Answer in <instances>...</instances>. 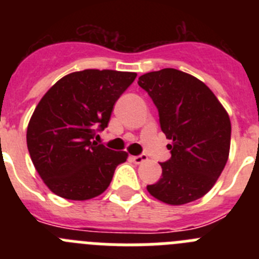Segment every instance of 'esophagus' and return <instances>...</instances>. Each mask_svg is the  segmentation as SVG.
<instances>
[{"mask_svg": "<svg viewBox=\"0 0 259 259\" xmlns=\"http://www.w3.org/2000/svg\"><path fill=\"white\" fill-rule=\"evenodd\" d=\"M146 159H148V155L146 154H139V155H134V157H132V161L137 164L143 163V162H145Z\"/></svg>", "mask_w": 259, "mask_h": 259, "instance_id": "34e87169", "label": "esophagus"}]
</instances>
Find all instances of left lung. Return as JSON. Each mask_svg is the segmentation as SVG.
I'll return each mask as SVG.
<instances>
[{
	"label": "left lung",
	"instance_id": "8db88e82",
	"mask_svg": "<svg viewBox=\"0 0 259 259\" xmlns=\"http://www.w3.org/2000/svg\"><path fill=\"white\" fill-rule=\"evenodd\" d=\"M158 109L161 130L171 144V158L162 162V176L146 189L168 205H184L207 193L227 163L231 122L207 85L175 68L139 77Z\"/></svg>",
	"mask_w": 259,
	"mask_h": 259
}]
</instances>
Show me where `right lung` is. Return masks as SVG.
<instances>
[{
  "label": "right lung",
  "mask_w": 259,
  "mask_h": 259,
  "mask_svg": "<svg viewBox=\"0 0 259 259\" xmlns=\"http://www.w3.org/2000/svg\"><path fill=\"white\" fill-rule=\"evenodd\" d=\"M136 76L114 70L77 71L59 79L41 98L27 128V146L53 193L84 201L106 191L128 154L93 139L107 127L114 105Z\"/></svg>",
  "instance_id": "add662e5"
}]
</instances>
